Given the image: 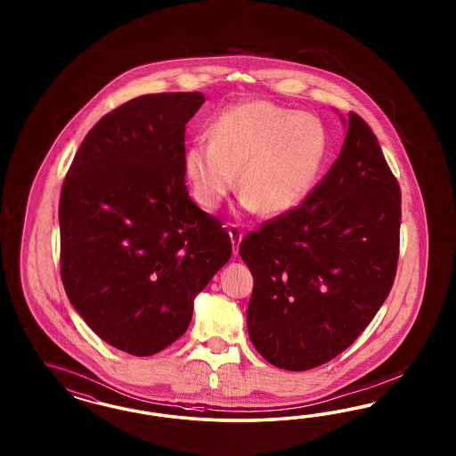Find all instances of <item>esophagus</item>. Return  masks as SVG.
<instances>
[{
    "label": "esophagus",
    "mask_w": 456,
    "mask_h": 456,
    "mask_svg": "<svg viewBox=\"0 0 456 456\" xmlns=\"http://www.w3.org/2000/svg\"><path fill=\"white\" fill-rule=\"evenodd\" d=\"M229 235H231V240H232V250H234V254H237L239 252V246H240V240H242V232H240V229L237 225L231 224Z\"/></svg>",
    "instance_id": "1"
}]
</instances>
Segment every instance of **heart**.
<instances>
[{"mask_svg": "<svg viewBox=\"0 0 456 456\" xmlns=\"http://www.w3.org/2000/svg\"><path fill=\"white\" fill-rule=\"evenodd\" d=\"M326 155L328 134L316 115L248 100L214 122L210 143L195 142L185 151L183 172L195 202L216 210L240 170L244 208L276 217L303 202Z\"/></svg>", "mask_w": 456, "mask_h": 456, "instance_id": "obj_1", "label": "heart"}]
</instances>
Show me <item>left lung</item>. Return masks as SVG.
<instances>
[{"label":"left lung","mask_w":456,"mask_h":456,"mask_svg":"<svg viewBox=\"0 0 456 456\" xmlns=\"http://www.w3.org/2000/svg\"><path fill=\"white\" fill-rule=\"evenodd\" d=\"M324 179L299 208L240 242L254 289L248 331L281 370L321 366L356 341L385 303L400 254L401 192L356 113Z\"/></svg>","instance_id":"1"}]
</instances>
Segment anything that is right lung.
<instances>
[{
	"label": "right lung",
	"mask_w": 456,
	"mask_h": 456,
	"mask_svg": "<svg viewBox=\"0 0 456 456\" xmlns=\"http://www.w3.org/2000/svg\"><path fill=\"white\" fill-rule=\"evenodd\" d=\"M200 92L142 95L85 137L60 197L61 281L105 343L152 356L187 331L193 297L231 259L219 219L183 172L185 125Z\"/></svg>",
	"instance_id": "right-lung-1"
}]
</instances>
